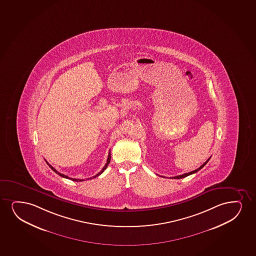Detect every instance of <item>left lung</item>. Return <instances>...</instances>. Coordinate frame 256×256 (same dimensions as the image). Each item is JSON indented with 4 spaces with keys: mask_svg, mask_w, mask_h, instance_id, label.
Masks as SVG:
<instances>
[{
    "mask_svg": "<svg viewBox=\"0 0 256 256\" xmlns=\"http://www.w3.org/2000/svg\"><path fill=\"white\" fill-rule=\"evenodd\" d=\"M210 158L208 159L207 161L204 162V164L202 165V166H200V167H199L198 168H196V170H193V172H188V173H185V174H182V175L176 176H173V178H172V179H173V178H174V179H181V178H186V176H188L191 175V174H194V173H196V172H199V170H201V168L204 167V165L206 164L208 162V160H210Z\"/></svg>",
    "mask_w": 256,
    "mask_h": 256,
    "instance_id": "obj_1",
    "label": "left lung"
}]
</instances>
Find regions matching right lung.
Here are the masks:
<instances>
[{
    "label": "right lung",
    "instance_id": "obj_1",
    "mask_svg": "<svg viewBox=\"0 0 256 256\" xmlns=\"http://www.w3.org/2000/svg\"><path fill=\"white\" fill-rule=\"evenodd\" d=\"M45 161H46V160H45ZM110 152H109V155H108V158H107L106 164V165H104V166L103 168H102V170H101L100 172H98V174H96V175L94 176H92V178H86V180H88V179H92V178H97V176H98L100 175V174H102V173H103V172H104V170H106V168H107V166H108V164H110ZM46 164H48V165L49 167H50V168H52V170H54V172L55 173H57V174H58V175L60 176H62V178H68V179H70V180H72V181H74V182L84 181V179H76V178H68V176L63 175V174H62V173H60V172H57V170H55V168H54V167H52V165L49 164L48 162H46Z\"/></svg>",
    "mask_w": 256,
    "mask_h": 256
}]
</instances>
